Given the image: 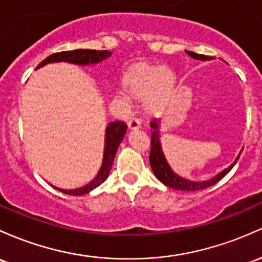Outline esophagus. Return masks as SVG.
<instances>
[{"mask_svg": "<svg viewBox=\"0 0 262 262\" xmlns=\"http://www.w3.org/2000/svg\"><path fill=\"white\" fill-rule=\"evenodd\" d=\"M140 128V120L137 118H132L128 122V129L129 130H137Z\"/></svg>", "mask_w": 262, "mask_h": 262, "instance_id": "obj_1", "label": "esophagus"}]
</instances>
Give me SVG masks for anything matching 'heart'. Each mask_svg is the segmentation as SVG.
I'll use <instances>...</instances> for the list:
<instances>
[{
  "label": "heart",
  "mask_w": 262,
  "mask_h": 262,
  "mask_svg": "<svg viewBox=\"0 0 262 262\" xmlns=\"http://www.w3.org/2000/svg\"><path fill=\"white\" fill-rule=\"evenodd\" d=\"M125 91L120 98L143 99V111L146 116L163 114L173 102L177 92V77L174 72L164 66L139 64L129 72L124 78Z\"/></svg>",
  "instance_id": "1"
}]
</instances>
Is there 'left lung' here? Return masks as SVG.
Returning a JSON list of instances; mask_svg holds the SVG:
<instances>
[{
  "label": "left lung",
  "mask_w": 262,
  "mask_h": 262,
  "mask_svg": "<svg viewBox=\"0 0 262 262\" xmlns=\"http://www.w3.org/2000/svg\"><path fill=\"white\" fill-rule=\"evenodd\" d=\"M186 53L189 56L192 57L194 59H200V61H208V59H212L211 57L204 56V54H198L194 52L186 51ZM151 129H153V133H151V140H150V155H149V162H150L151 170L155 177L162 182L164 185L169 186V188L177 189V190H184V191H195V190H203V189L209 188V186L216 184L219 180L223 179L226 174L229 173L232 169V166L236 164L238 160V157L235 159V162L229 166V168L224 169L221 173L215 175L212 179L205 180V182H191V180H186L180 178L179 175H177L171 170V168L169 166V164L166 163L165 157H164L163 150H162V144H160L159 140V123L157 119H153L150 123ZM241 154V153H240Z\"/></svg>",
  "instance_id": "obj_1"
}]
</instances>
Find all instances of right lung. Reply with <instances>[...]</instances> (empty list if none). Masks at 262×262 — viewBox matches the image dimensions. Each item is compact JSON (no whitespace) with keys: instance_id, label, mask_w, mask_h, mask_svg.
Returning a JSON list of instances; mask_svg holds the SVG:
<instances>
[{"instance_id":"right-lung-1","label":"right lung","mask_w":262,"mask_h":262,"mask_svg":"<svg viewBox=\"0 0 262 262\" xmlns=\"http://www.w3.org/2000/svg\"><path fill=\"white\" fill-rule=\"evenodd\" d=\"M109 51H96V50H74V51H64L58 52V53H53L48 56L45 61H42L37 66V68H41L43 66L48 64V63L54 62H68L74 63V64L79 66H88V64H97V63L102 62L103 59L108 58L111 56ZM126 133V124L124 122H113L109 123L107 129H105V139H104V154H103V163L100 166L97 177L92 180L87 185L82 186L79 189H74V190H63L58 189L59 191L64 192L68 195H83L87 192L92 191L99 186L105 179L108 178L109 171H111L112 165H113L114 157H116L117 149L119 146L120 142L124 138Z\"/></svg>"}]
</instances>
